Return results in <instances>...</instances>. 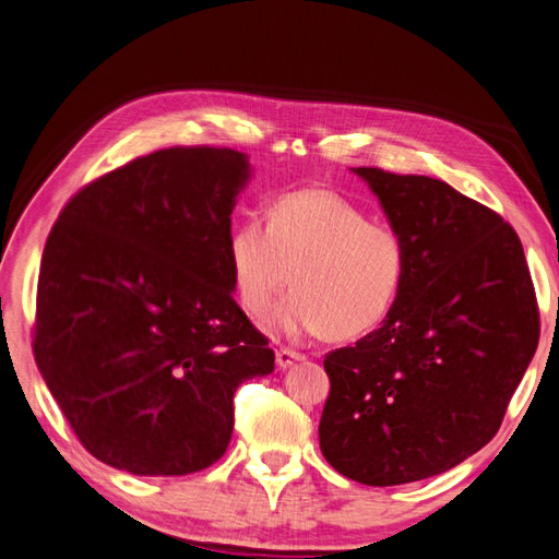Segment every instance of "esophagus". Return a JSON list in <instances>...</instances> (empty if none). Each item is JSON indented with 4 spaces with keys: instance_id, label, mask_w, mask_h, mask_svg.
I'll list each match as a JSON object with an SVG mask.
<instances>
[{
    "instance_id": "34e87169",
    "label": "esophagus",
    "mask_w": 559,
    "mask_h": 559,
    "mask_svg": "<svg viewBox=\"0 0 559 559\" xmlns=\"http://www.w3.org/2000/svg\"><path fill=\"white\" fill-rule=\"evenodd\" d=\"M298 359H304V355L292 350V348H280V350H277V367H280V369L292 367L294 361H298Z\"/></svg>"
}]
</instances>
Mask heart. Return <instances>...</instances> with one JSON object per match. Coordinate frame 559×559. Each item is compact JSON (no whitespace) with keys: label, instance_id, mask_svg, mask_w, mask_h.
Listing matches in <instances>:
<instances>
[{"label":"heart","instance_id":"b5f03b06","mask_svg":"<svg viewBox=\"0 0 559 559\" xmlns=\"http://www.w3.org/2000/svg\"><path fill=\"white\" fill-rule=\"evenodd\" d=\"M233 289L249 317H263L286 282L294 292L270 314L280 334L355 341L395 308L409 249L395 225L369 216L334 190L286 192L265 221L249 214L228 239Z\"/></svg>","mask_w":559,"mask_h":559}]
</instances>
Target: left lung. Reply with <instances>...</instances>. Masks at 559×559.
I'll return each mask as SVG.
<instances>
[{"mask_svg": "<svg viewBox=\"0 0 559 559\" xmlns=\"http://www.w3.org/2000/svg\"><path fill=\"white\" fill-rule=\"evenodd\" d=\"M409 249L385 322L331 350L324 459L392 487L440 475L499 432L536 353L540 320L518 233L444 180L355 169Z\"/></svg>", "mask_w": 559, "mask_h": 559, "instance_id": "obj_1", "label": "left lung"}]
</instances>
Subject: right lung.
I'll return each mask as SVG.
<instances>
[{
	"instance_id": "right-lung-1",
	"label": "right lung",
	"mask_w": 559,
	"mask_h": 559,
	"mask_svg": "<svg viewBox=\"0 0 559 559\" xmlns=\"http://www.w3.org/2000/svg\"><path fill=\"white\" fill-rule=\"evenodd\" d=\"M249 162L176 145L74 192L44 247L33 350L88 454L190 475L228 449L237 385L275 353L233 298L230 214Z\"/></svg>"
}]
</instances>
